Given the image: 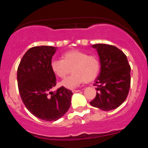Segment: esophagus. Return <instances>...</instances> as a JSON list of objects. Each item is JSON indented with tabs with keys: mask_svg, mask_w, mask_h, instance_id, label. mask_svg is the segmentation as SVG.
<instances>
[{
	"mask_svg": "<svg viewBox=\"0 0 148 148\" xmlns=\"http://www.w3.org/2000/svg\"><path fill=\"white\" fill-rule=\"evenodd\" d=\"M79 91H80V90H72V92H73V93H75V92H79Z\"/></svg>",
	"mask_w": 148,
	"mask_h": 148,
	"instance_id": "esophagus-1",
	"label": "esophagus"
}]
</instances>
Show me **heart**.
Masks as SVG:
<instances>
[{"label": "heart", "instance_id": "1", "mask_svg": "<svg viewBox=\"0 0 148 148\" xmlns=\"http://www.w3.org/2000/svg\"><path fill=\"white\" fill-rule=\"evenodd\" d=\"M51 70L56 76L64 78L70 73L73 74L61 82V86L68 89L78 87L84 82H92L100 71V61L97 56L88 55L84 51L70 50L64 53L62 60L51 61Z\"/></svg>", "mask_w": 148, "mask_h": 148}]
</instances>
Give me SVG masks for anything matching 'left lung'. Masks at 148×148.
<instances>
[{
	"label": "left lung",
	"instance_id": "left-lung-1",
	"mask_svg": "<svg viewBox=\"0 0 148 148\" xmlns=\"http://www.w3.org/2000/svg\"><path fill=\"white\" fill-rule=\"evenodd\" d=\"M100 59V73L94 84L96 96L90 104L101 110L109 111L119 107L127 99L130 87V66L122 51L109 44L92 46Z\"/></svg>",
	"mask_w": 148,
	"mask_h": 148
}]
</instances>
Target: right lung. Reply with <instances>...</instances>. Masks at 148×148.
Returning <instances> with one entry per match:
<instances>
[{"label": "right lung", "mask_w": 148, "mask_h": 148, "mask_svg": "<svg viewBox=\"0 0 148 148\" xmlns=\"http://www.w3.org/2000/svg\"><path fill=\"white\" fill-rule=\"evenodd\" d=\"M57 47L38 46L30 48L21 60L17 73L18 90L30 113L44 121H57L71 104V90L61 87L56 92V75L51 61Z\"/></svg>", "instance_id": "add662e5"}]
</instances>
